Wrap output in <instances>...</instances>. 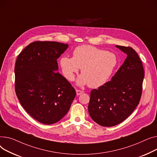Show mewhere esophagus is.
Instances as JSON below:
<instances>
[{
  "label": "esophagus",
  "instance_id": "obj_1",
  "mask_svg": "<svg viewBox=\"0 0 157 157\" xmlns=\"http://www.w3.org/2000/svg\"><path fill=\"white\" fill-rule=\"evenodd\" d=\"M76 93H77V96H79V95H80L81 94L84 93V91H83V90H81L77 89V90H76Z\"/></svg>",
  "mask_w": 157,
  "mask_h": 157
}]
</instances>
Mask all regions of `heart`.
Masks as SVG:
<instances>
[{"label":"heart","mask_w":157,"mask_h":157,"mask_svg":"<svg viewBox=\"0 0 157 157\" xmlns=\"http://www.w3.org/2000/svg\"><path fill=\"white\" fill-rule=\"evenodd\" d=\"M118 63L116 55L111 52L89 45H82L73 51V57L62 56L59 64L64 76L73 81L80 68L82 75L78 78V86L88 84L97 88L105 84L112 75Z\"/></svg>","instance_id":"1"}]
</instances>
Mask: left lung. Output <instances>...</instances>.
Listing matches in <instances>:
<instances>
[{
    "instance_id": "8db88e82",
    "label": "left lung",
    "mask_w": 157,
    "mask_h": 157,
    "mask_svg": "<svg viewBox=\"0 0 157 157\" xmlns=\"http://www.w3.org/2000/svg\"><path fill=\"white\" fill-rule=\"evenodd\" d=\"M116 47L127 56L110 81L91 90L88 106L91 118L103 127L124 121L139 104L143 90L144 72L138 54L131 47Z\"/></svg>"
}]
</instances>
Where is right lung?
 <instances>
[{
  "label": "right lung",
  "instance_id": "add662e5",
  "mask_svg": "<svg viewBox=\"0 0 157 157\" xmlns=\"http://www.w3.org/2000/svg\"><path fill=\"white\" fill-rule=\"evenodd\" d=\"M68 48L58 42H33L16 61V96L26 112L44 124L60 121L76 96L75 89L57 71V59Z\"/></svg>",
  "mask_w": 157,
  "mask_h": 157
}]
</instances>
